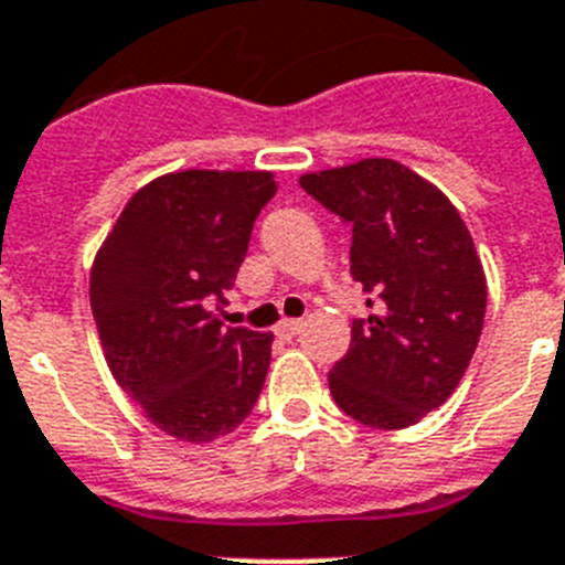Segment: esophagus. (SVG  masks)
<instances>
[{
  "instance_id": "1",
  "label": "esophagus",
  "mask_w": 565,
  "mask_h": 565,
  "mask_svg": "<svg viewBox=\"0 0 565 565\" xmlns=\"http://www.w3.org/2000/svg\"><path fill=\"white\" fill-rule=\"evenodd\" d=\"M301 330H303L301 318H284V321L276 327V335L278 338H296Z\"/></svg>"
}]
</instances>
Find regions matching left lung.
<instances>
[{
    "mask_svg": "<svg viewBox=\"0 0 565 565\" xmlns=\"http://www.w3.org/2000/svg\"><path fill=\"white\" fill-rule=\"evenodd\" d=\"M301 188L352 227L350 273L370 318L352 321L330 392L358 424L406 429L438 409L472 361L487 276L455 204L392 159L301 175Z\"/></svg>",
    "mask_w": 565,
    "mask_h": 565,
    "instance_id": "obj_1",
    "label": "left lung"
}]
</instances>
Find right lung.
Returning a JSON list of instances; mask_svg holds the SVG:
<instances>
[{
  "instance_id": "obj_1",
  "label": "right lung",
  "mask_w": 565,
  "mask_h": 565,
  "mask_svg": "<svg viewBox=\"0 0 565 565\" xmlns=\"http://www.w3.org/2000/svg\"><path fill=\"white\" fill-rule=\"evenodd\" d=\"M278 184L267 170H181L127 201L96 253L90 307L107 366L161 431L230 435L253 412L273 332L224 327L249 233Z\"/></svg>"
}]
</instances>
